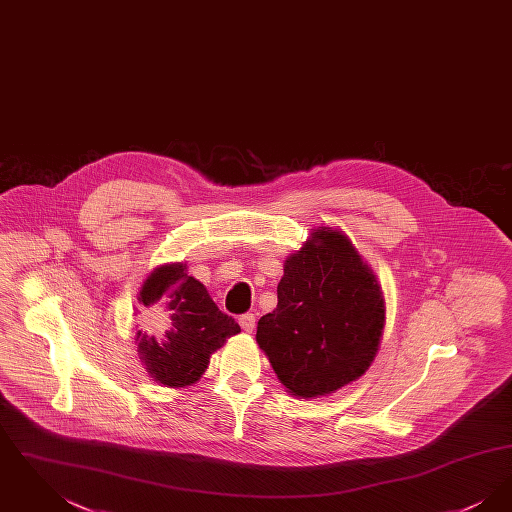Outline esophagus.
<instances>
[{
  "label": "esophagus",
  "instance_id": "obj_1",
  "mask_svg": "<svg viewBox=\"0 0 512 512\" xmlns=\"http://www.w3.org/2000/svg\"><path fill=\"white\" fill-rule=\"evenodd\" d=\"M238 322H240V326L244 328V332H247V334H251L255 330V315H251V313L242 315V317L238 318Z\"/></svg>",
  "mask_w": 512,
  "mask_h": 512
}]
</instances>
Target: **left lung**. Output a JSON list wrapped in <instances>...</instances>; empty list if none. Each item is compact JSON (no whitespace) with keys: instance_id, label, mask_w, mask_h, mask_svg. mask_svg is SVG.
I'll list each match as a JSON object with an SVG mask.
<instances>
[{"instance_id":"8db88e82","label":"left lung","mask_w":512,"mask_h":512,"mask_svg":"<svg viewBox=\"0 0 512 512\" xmlns=\"http://www.w3.org/2000/svg\"><path fill=\"white\" fill-rule=\"evenodd\" d=\"M276 292L257 343L292 395L334 393L365 374L382 336L384 299L343 234L317 230L288 257Z\"/></svg>"}]
</instances>
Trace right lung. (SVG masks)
I'll use <instances>...</instances> for the list:
<instances>
[{"instance_id": "1", "label": "right lung", "mask_w": 512, "mask_h": 512, "mask_svg": "<svg viewBox=\"0 0 512 512\" xmlns=\"http://www.w3.org/2000/svg\"><path fill=\"white\" fill-rule=\"evenodd\" d=\"M184 268L182 263L155 268L138 297L157 317L153 332H138V351L147 372L171 388L192 386L209 357L230 336L240 334L238 322L224 315L205 286Z\"/></svg>"}]
</instances>
